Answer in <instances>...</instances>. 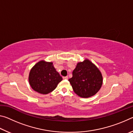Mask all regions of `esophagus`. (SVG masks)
<instances>
[{
  "instance_id": "obj_1",
  "label": "esophagus",
  "mask_w": 133,
  "mask_h": 133,
  "mask_svg": "<svg viewBox=\"0 0 133 133\" xmlns=\"http://www.w3.org/2000/svg\"><path fill=\"white\" fill-rule=\"evenodd\" d=\"M63 78L65 80H67L68 79V76H66V77H63Z\"/></svg>"
}]
</instances>
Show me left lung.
Wrapping results in <instances>:
<instances>
[{"instance_id": "left-lung-1", "label": "left lung", "mask_w": 133, "mask_h": 133, "mask_svg": "<svg viewBox=\"0 0 133 133\" xmlns=\"http://www.w3.org/2000/svg\"><path fill=\"white\" fill-rule=\"evenodd\" d=\"M69 81L75 93L82 98H88L97 93L103 84L100 71L88 59L77 64L73 77Z\"/></svg>"}]
</instances>
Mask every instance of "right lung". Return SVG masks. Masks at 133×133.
<instances>
[{
	"instance_id": "add662e5",
	"label": "right lung",
	"mask_w": 133,
	"mask_h": 133,
	"mask_svg": "<svg viewBox=\"0 0 133 133\" xmlns=\"http://www.w3.org/2000/svg\"><path fill=\"white\" fill-rule=\"evenodd\" d=\"M52 62L42 60L37 63L30 71L29 82L35 91L43 94L50 93L62 80Z\"/></svg>"
}]
</instances>
